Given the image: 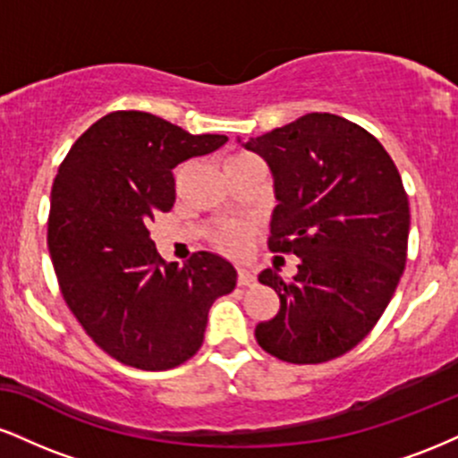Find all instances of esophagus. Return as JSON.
Here are the masks:
<instances>
[{
    "instance_id": "1",
    "label": "esophagus",
    "mask_w": 458,
    "mask_h": 458,
    "mask_svg": "<svg viewBox=\"0 0 458 458\" xmlns=\"http://www.w3.org/2000/svg\"><path fill=\"white\" fill-rule=\"evenodd\" d=\"M236 282H239V286H251V284H256V276L250 269H245V267H241Z\"/></svg>"
}]
</instances>
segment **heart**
Wrapping results in <instances>:
<instances>
[{
    "label": "heart",
    "instance_id": "heart-1",
    "mask_svg": "<svg viewBox=\"0 0 458 458\" xmlns=\"http://www.w3.org/2000/svg\"><path fill=\"white\" fill-rule=\"evenodd\" d=\"M247 241H250V228L245 224H225L215 234V243L230 256L243 254L247 250Z\"/></svg>",
    "mask_w": 458,
    "mask_h": 458
}]
</instances>
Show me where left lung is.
I'll list each match as a JSON object with an SVG mask.
<instances>
[{
  "mask_svg": "<svg viewBox=\"0 0 458 458\" xmlns=\"http://www.w3.org/2000/svg\"><path fill=\"white\" fill-rule=\"evenodd\" d=\"M269 165L276 208L269 250L293 251L297 276H259L280 312L256 325L267 353L320 364L366 338L407 260L409 202L392 157L366 129L334 114H306L241 141Z\"/></svg>",
  "mask_w": 458,
  "mask_h": 458,
  "instance_id": "obj_1",
  "label": "left lung"
}]
</instances>
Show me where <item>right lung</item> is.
Segmentation results:
<instances>
[{"mask_svg":"<svg viewBox=\"0 0 458 458\" xmlns=\"http://www.w3.org/2000/svg\"><path fill=\"white\" fill-rule=\"evenodd\" d=\"M146 112L103 115L62 161L51 189L49 254L66 306L107 355L167 370L198 353L208 310L236 286L211 251L185 265L157 254L148 225L174 207L172 170L224 146Z\"/></svg>","mask_w":458,"mask_h":458,"instance_id":"1","label":"right lung"}]
</instances>
